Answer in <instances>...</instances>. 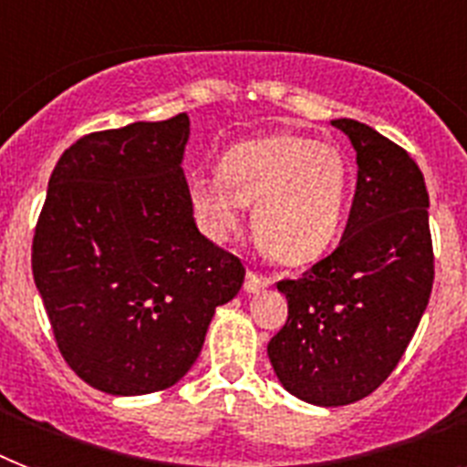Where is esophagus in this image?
<instances>
[{
    "label": "esophagus",
    "mask_w": 467,
    "mask_h": 467,
    "mask_svg": "<svg viewBox=\"0 0 467 467\" xmlns=\"http://www.w3.org/2000/svg\"><path fill=\"white\" fill-rule=\"evenodd\" d=\"M266 285H271V275L256 271V268H249V271H246V278H244L246 293H259L261 287H266Z\"/></svg>",
    "instance_id": "1"
}]
</instances>
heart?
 Returning a JSON list of instances; mask_svg holds the SVG:
<instances>
[{"label": "heart", "instance_id": "b5f03b06", "mask_svg": "<svg viewBox=\"0 0 467 467\" xmlns=\"http://www.w3.org/2000/svg\"><path fill=\"white\" fill-rule=\"evenodd\" d=\"M348 172L338 148L280 134L227 150L221 174L192 182V203L208 233L227 240L254 206V234L280 264L317 259L340 225Z\"/></svg>", "mask_w": 467, "mask_h": 467}]
</instances>
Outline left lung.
<instances>
[{
  "label": "left lung",
  "mask_w": 467,
  "mask_h": 467,
  "mask_svg": "<svg viewBox=\"0 0 467 467\" xmlns=\"http://www.w3.org/2000/svg\"><path fill=\"white\" fill-rule=\"evenodd\" d=\"M358 150V187L340 244L302 278L278 280L287 319L268 343L287 391L348 405L384 384L434 283L430 196L410 153L355 119H333Z\"/></svg>",
  "instance_id": "obj_1"
}]
</instances>
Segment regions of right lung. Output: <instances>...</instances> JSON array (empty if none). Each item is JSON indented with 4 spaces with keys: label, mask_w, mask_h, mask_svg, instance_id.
Wrapping results in <instances>:
<instances>
[{
    "label": "right lung",
    "mask_w": 467,
    "mask_h": 467,
    "mask_svg": "<svg viewBox=\"0 0 467 467\" xmlns=\"http://www.w3.org/2000/svg\"><path fill=\"white\" fill-rule=\"evenodd\" d=\"M189 117L90 131L49 174L30 264L64 362L98 391L177 384L244 264L199 233L180 162Z\"/></svg>",
    "instance_id": "obj_1"
}]
</instances>
